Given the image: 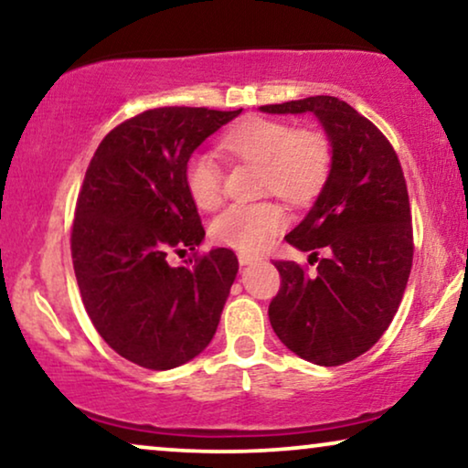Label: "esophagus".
Returning <instances> with one entry per match:
<instances>
[{
	"mask_svg": "<svg viewBox=\"0 0 468 468\" xmlns=\"http://www.w3.org/2000/svg\"><path fill=\"white\" fill-rule=\"evenodd\" d=\"M239 261H240V266H251L253 261H258V258H253V255H249V253H239Z\"/></svg>",
	"mask_w": 468,
	"mask_h": 468,
	"instance_id": "esophagus-1",
	"label": "esophagus"
}]
</instances>
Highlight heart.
<instances>
[{
  "mask_svg": "<svg viewBox=\"0 0 468 468\" xmlns=\"http://www.w3.org/2000/svg\"><path fill=\"white\" fill-rule=\"evenodd\" d=\"M221 149L240 162L260 165L261 189L292 204L309 202L328 176V140L313 130H292L283 121L249 117L221 136ZM185 187L197 208L221 202V168L210 155L196 153L185 164ZM287 226L285 210L274 202L232 204L210 223V236L223 247L258 253Z\"/></svg>",
  "mask_w": 468,
  "mask_h": 468,
  "instance_id": "heart-1",
  "label": "heart"
}]
</instances>
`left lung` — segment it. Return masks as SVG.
<instances>
[{
  "label": "left lung",
  "instance_id": "8db88e82",
  "mask_svg": "<svg viewBox=\"0 0 468 468\" xmlns=\"http://www.w3.org/2000/svg\"><path fill=\"white\" fill-rule=\"evenodd\" d=\"M266 114L311 112L330 143L332 162L322 191L285 236L319 260L309 274L296 261H274L281 290L268 317L293 354L319 367L362 356L388 330L405 293L413 261L409 194L388 138L347 101L313 95L260 106Z\"/></svg>",
  "mask_w": 468,
  "mask_h": 468
}]
</instances>
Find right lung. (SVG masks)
I'll return each mask as SVG.
<instances>
[{
    "label": "right lung",
    "instance_id": "right-lung-1",
    "mask_svg": "<svg viewBox=\"0 0 468 468\" xmlns=\"http://www.w3.org/2000/svg\"><path fill=\"white\" fill-rule=\"evenodd\" d=\"M240 112L153 108L114 127L89 164L72 228L76 281L100 336L138 367L194 360L219 325L236 255L217 247L170 266L168 253L202 245L185 164Z\"/></svg>",
    "mask_w": 468,
    "mask_h": 468
}]
</instances>
